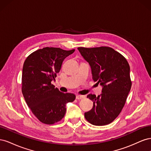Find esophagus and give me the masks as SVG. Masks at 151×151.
Wrapping results in <instances>:
<instances>
[{"label": "esophagus", "mask_w": 151, "mask_h": 151, "mask_svg": "<svg viewBox=\"0 0 151 151\" xmlns=\"http://www.w3.org/2000/svg\"><path fill=\"white\" fill-rule=\"evenodd\" d=\"M85 98V96L83 95H77L76 96V99H84Z\"/></svg>", "instance_id": "esophagus-1"}]
</instances>
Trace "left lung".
Masks as SVG:
<instances>
[{"instance_id":"1","label":"left lung","mask_w":151,"mask_h":151,"mask_svg":"<svg viewBox=\"0 0 151 151\" xmlns=\"http://www.w3.org/2000/svg\"><path fill=\"white\" fill-rule=\"evenodd\" d=\"M77 49L89 63L93 81L103 86L101 95H88L93 107L84 116L92 125H108L119 115L130 91L129 63L122 54L108 47Z\"/></svg>"}]
</instances>
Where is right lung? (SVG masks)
Listing matches in <instances>:
<instances>
[{"label":"right lung","mask_w":151,"mask_h":151,"mask_svg":"<svg viewBox=\"0 0 151 151\" xmlns=\"http://www.w3.org/2000/svg\"><path fill=\"white\" fill-rule=\"evenodd\" d=\"M74 51L45 47L31 53L24 62L22 93L32 113L45 124L60 121L65 116L66 104L76 99L74 94L62 93L51 83L63 60Z\"/></svg>","instance_id":"obj_1"}]
</instances>
